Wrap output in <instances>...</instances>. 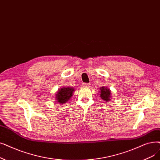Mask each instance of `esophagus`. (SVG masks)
Returning a JSON list of instances; mask_svg holds the SVG:
<instances>
[{
    "mask_svg": "<svg viewBox=\"0 0 160 160\" xmlns=\"http://www.w3.org/2000/svg\"><path fill=\"white\" fill-rule=\"evenodd\" d=\"M82 85L84 86H89L90 84H89V83H83Z\"/></svg>",
    "mask_w": 160,
    "mask_h": 160,
    "instance_id": "esophagus-1",
    "label": "esophagus"
}]
</instances>
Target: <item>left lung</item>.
<instances>
[{
  "label": "left lung",
  "mask_w": 160,
  "mask_h": 160,
  "mask_svg": "<svg viewBox=\"0 0 160 160\" xmlns=\"http://www.w3.org/2000/svg\"><path fill=\"white\" fill-rule=\"evenodd\" d=\"M100 97L103 101H105L106 102H108L110 101L111 93L110 90L108 89L107 87H101L100 88Z\"/></svg>",
  "instance_id": "left-lung-1"
}]
</instances>
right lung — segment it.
Instances as JSON below:
<instances>
[{"label": "right lung", "mask_w": 160, "mask_h": 160, "mask_svg": "<svg viewBox=\"0 0 160 160\" xmlns=\"http://www.w3.org/2000/svg\"><path fill=\"white\" fill-rule=\"evenodd\" d=\"M74 89L71 87H65L60 88L55 96V100L60 104H64L70 99L73 95Z\"/></svg>", "instance_id": "add662e5"}]
</instances>
